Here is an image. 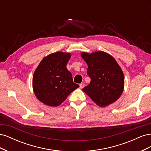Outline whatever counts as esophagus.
<instances>
[{"label":"esophagus","instance_id":"34e87169","mask_svg":"<svg viewBox=\"0 0 151 151\" xmlns=\"http://www.w3.org/2000/svg\"><path fill=\"white\" fill-rule=\"evenodd\" d=\"M79 86H80V88H81V89H83V88H84V87L85 84H84V83H81V84H79Z\"/></svg>","mask_w":151,"mask_h":151}]
</instances>
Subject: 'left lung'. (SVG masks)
Segmentation results:
<instances>
[{
    "instance_id": "obj_1",
    "label": "left lung",
    "mask_w": 151,
    "mask_h": 151,
    "mask_svg": "<svg viewBox=\"0 0 151 151\" xmlns=\"http://www.w3.org/2000/svg\"><path fill=\"white\" fill-rule=\"evenodd\" d=\"M81 57L88 64L87 74L91 79L83 91L100 106L116 101L124 88V76L116 60L103 52L82 53Z\"/></svg>"
}]
</instances>
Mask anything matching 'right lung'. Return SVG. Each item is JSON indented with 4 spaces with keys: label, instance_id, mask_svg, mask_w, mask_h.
<instances>
[{
    "label": "right lung",
    "instance_id": "add662e5",
    "mask_svg": "<svg viewBox=\"0 0 151 151\" xmlns=\"http://www.w3.org/2000/svg\"><path fill=\"white\" fill-rule=\"evenodd\" d=\"M70 58V53L56 52L40 62L33 78L34 92L40 101L50 106H57L79 88L66 67Z\"/></svg>",
    "mask_w": 151,
    "mask_h": 151
}]
</instances>
